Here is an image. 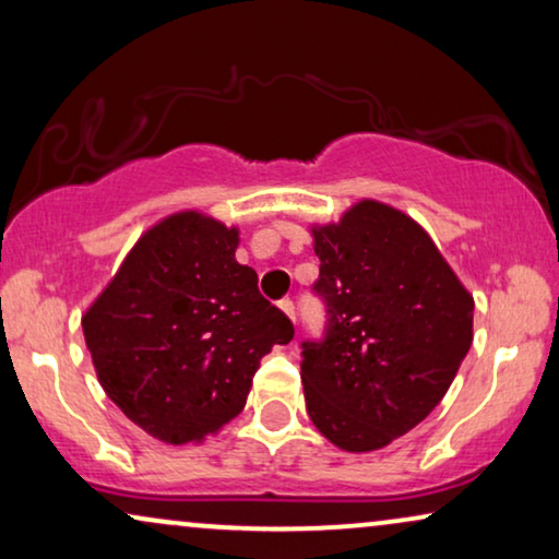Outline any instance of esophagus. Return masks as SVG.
<instances>
[{
	"mask_svg": "<svg viewBox=\"0 0 559 559\" xmlns=\"http://www.w3.org/2000/svg\"><path fill=\"white\" fill-rule=\"evenodd\" d=\"M280 310L285 312V316L289 318V323L295 325V305H293V300H282V302H280Z\"/></svg>",
	"mask_w": 559,
	"mask_h": 559,
	"instance_id": "34e87169",
	"label": "esophagus"
}]
</instances>
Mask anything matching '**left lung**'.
<instances>
[{
    "mask_svg": "<svg viewBox=\"0 0 559 559\" xmlns=\"http://www.w3.org/2000/svg\"><path fill=\"white\" fill-rule=\"evenodd\" d=\"M310 236L331 318L323 343H305V404L335 448L371 453L445 396L473 343V295L430 234L389 203L361 198Z\"/></svg>",
    "mask_w": 559,
    "mask_h": 559,
    "instance_id": "1",
    "label": "left lung"
}]
</instances>
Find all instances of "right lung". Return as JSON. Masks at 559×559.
<instances>
[{
	"mask_svg": "<svg viewBox=\"0 0 559 559\" xmlns=\"http://www.w3.org/2000/svg\"><path fill=\"white\" fill-rule=\"evenodd\" d=\"M239 226L203 211L152 224L83 312L98 384L167 445H201L247 404L264 354L293 323L236 262Z\"/></svg>",
	"mask_w": 559,
	"mask_h": 559,
	"instance_id": "add662e5",
	"label": "right lung"
}]
</instances>
